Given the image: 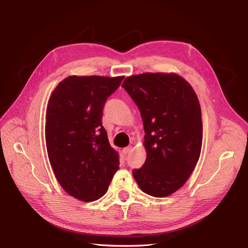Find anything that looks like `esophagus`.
<instances>
[{"mask_svg":"<svg viewBox=\"0 0 248 248\" xmlns=\"http://www.w3.org/2000/svg\"><path fill=\"white\" fill-rule=\"evenodd\" d=\"M131 151H132V146H128V147H126V148H124V149L122 150V152H123L124 155L129 154Z\"/></svg>","mask_w":248,"mask_h":248,"instance_id":"34e87169","label":"esophagus"}]
</instances>
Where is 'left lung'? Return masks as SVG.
<instances>
[{
    "instance_id": "left-lung-1",
    "label": "left lung",
    "mask_w": 248,
    "mask_h": 248,
    "mask_svg": "<svg viewBox=\"0 0 248 248\" xmlns=\"http://www.w3.org/2000/svg\"><path fill=\"white\" fill-rule=\"evenodd\" d=\"M122 88L138 106L146 133L147 158L132 175L149 196L168 197L185 184L200 158L202 123L198 96L176 73L128 77Z\"/></svg>"
}]
</instances>
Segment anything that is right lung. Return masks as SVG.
Segmentation results:
<instances>
[{"label": "right lung", "instance_id": "1", "mask_svg": "<svg viewBox=\"0 0 248 248\" xmlns=\"http://www.w3.org/2000/svg\"><path fill=\"white\" fill-rule=\"evenodd\" d=\"M124 77L64 78L46 108V141L52 170L62 188L82 202L103 197L119 169V154L102 126L104 103Z\"/></svg>", "mask_w": 248, "mask_h": 248}]
</instances>
